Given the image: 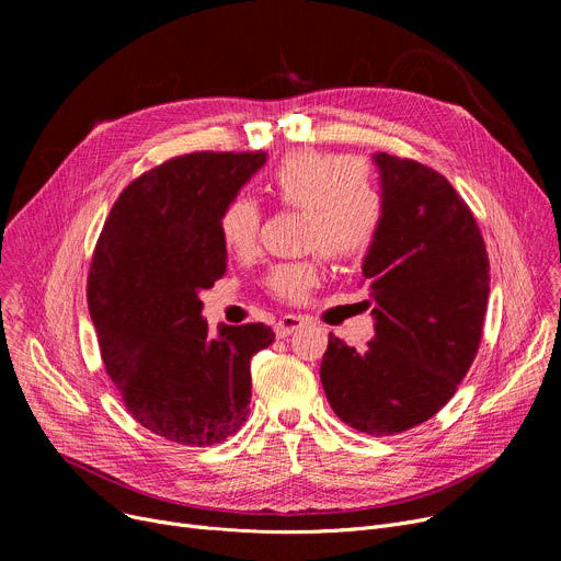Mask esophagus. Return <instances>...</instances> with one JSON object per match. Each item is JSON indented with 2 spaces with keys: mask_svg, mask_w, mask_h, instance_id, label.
<instances>
[{
  "mask_svg": "<svg viewBox=\"0 0 561 561\" xmlns=\"http://www.w3.org/2000/svg\"><path fill=\"white\" fill-rule=\"evenodd\" d=\"M300 328H302V318L300 316H282L277 320V325H275V334H277V339H286V336H290L293 332L300 330Z\"/></svg>",
  "mask_w": 561,
  "mask_h": 561,
  "instance_id": "34e87169",
  "label": "esophagus"
}]
</instances>
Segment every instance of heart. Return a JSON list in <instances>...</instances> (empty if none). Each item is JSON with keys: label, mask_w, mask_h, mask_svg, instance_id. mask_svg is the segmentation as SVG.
I'll return each mask as SVG.
<instances>
[{"label": "heart", "mask_w": 561, "mask_h": 561, "mask_svg": "<svg viewBox=\"0 0 561 561\" xmlns=\"http://www.w3.org/2000/svg\"><path fill=\"white\" fill-rule=\"evenodd\" d=\"M275 199L288 209L307 214L305 243L332 259L362 254L381 225V197L359 170V163L345 154L298 152L286 157L268 180ZM261 209L250 197H233L218 218L220 241L239 259L256 252ZM318 282L313 261L273 265L265 286L279 300L298 302Z\"/></svg>", "instance_id": "heart-1"}]
</instances>
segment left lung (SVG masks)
Masks as SVG:
<instances>
[{
	"mask_svg": "<svg viewBox=\"0 0 561 561\" xmlns=\"http://www.w3.org/2000/svg\"><path fill=\"white\" fill-rule=\"evenodd\" d=\"M381 225L362 263L375 336L364 350L334 334L320 381L350 427L389 436L430 421L473 364L489 300L480 227L444 174L373 154Z\"/></svg>",
	"mask_w": 561,
	"mask_h": 561,
	"instance_id": "left-lung-1",
	"label": "left lung"
}]
</instances>
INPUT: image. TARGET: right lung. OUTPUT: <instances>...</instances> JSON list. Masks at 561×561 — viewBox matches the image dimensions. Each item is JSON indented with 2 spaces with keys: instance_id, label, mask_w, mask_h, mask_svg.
I'll return each mask as SVG.
<instances>
[{
  "instance_id": "right-lung-1",
  "label": "right lung",
  "mask_w": 561,
  "mask_h": 561,
  "mask_svg": "<svg viewBox=\"0 0 561 561\" xmlns=\"http://www.w3.org/2000/svg\"><path fill=\"white\" fill-rule=\"evenodd\" d=\"M263 152H193L131 182L104 222L88 275L102 362L129 414L182 446H214L250 414L263 322L209 332L199 293L227 273L218 218Z\"/></svg>"
}]
</instances>
